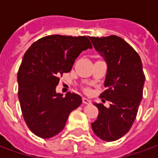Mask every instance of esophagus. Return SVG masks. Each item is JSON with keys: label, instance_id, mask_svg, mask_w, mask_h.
<instances>
[{"label": "esophagus", "instance_id": "esophagus-1", "mask_svg": "<svg viewBox=\"0 0 158 158\" xmlns=\"http://www.w3.org/2000/svg\"><path fill=\"white\" fill-rule=\"evenodd\" d=\"M83 103H84V104H87V105H89V104L91 103V102H90L89 99H87V98H85V97H84V98H83Z\"/></svg>", "mask_w": 158, "mask_h": 158}]
</instances>
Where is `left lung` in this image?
Returning a JSON list of instances; mask_svg holds the SVG:
<instances>
[{
    "label": "left lung",
    "instance_id": "obj_1",
    "mask_svg": "<svg viewBox=\"0 0 158 158\" xmlns=\"http://www.w3.org/2000/svg\"><path fill=\"white\" fill-rule=\"evenodd\" d=\"M90 41L107 65L104 86L101 95L110 102L94 103L99 110L97 118L91 123L93 132L106 141L120 139L135 120L143 96L145 74L139 54L131 45L117 35L90 37ZM105 100H102V102Z\"/></svg>",
    "mask_w": 158,
    "mask_h": 158
}]
</instances>
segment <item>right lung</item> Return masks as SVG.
Masks as SVG:
<instances>
[{"mask_svg": "<svg viewBox=\"0 0 158 158\" xmlns=\"http://www.w3.org/2000/svg\"><path fill=\"white\" fill-rule=\"evenodd\" d=\"M92 45L86 36L48 35L26 51L18 72L19 98L29 129L43 139L55 136L65 127L69 114L78 108L81 96L56 92L60 77L71 71L75 59Z\"/></svg>", "mask_w": 158, "mask_h": 158, "instance_id": "1", "label": "right lung"}]
</instances>
